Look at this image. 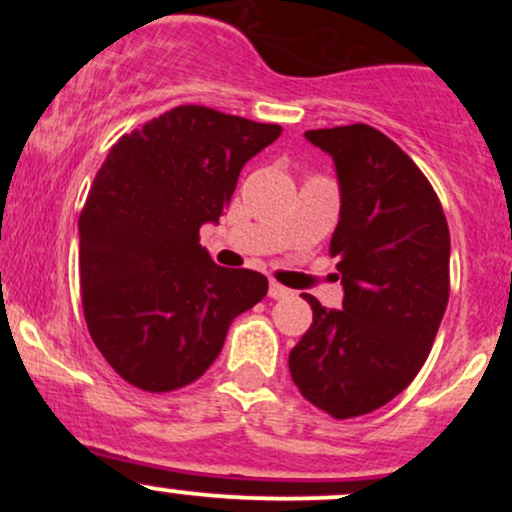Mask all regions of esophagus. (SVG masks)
I'll list each match as a JSON object with an SVG mask.
<instances>
[{
  "label": "esophagus",
  "instance_id": "34e87169",
  "mask_svg": "<svg viewBox=\"0 0 512 512\" xmlns=\"http://www.w3.org/2000/svg\"><path fill=\"white\" fill-rule=\"evenodd\" d=\"M289 296H291V289L276 284V281H269V298H289Z\"/></svg>",
  "mask_w": 512,
  "mask_h": 512
}]
</instances>
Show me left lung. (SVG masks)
<instances>
[{"label": "left lung", "mask_w": 512, "mask_h": 512, "mask_svg": "<svg viewBox=\"0 0 512 512\" xmlns=\"http://www.w3.org/2000/svg\"><path fill=\"white\" fill-rule=\"evenodd\" d=\"M334 158L342 211L330 243L342 310L305 293L313 325L291 349L301 395L334 419L385 407L431 354L450 296V231L436 190L370 125L310 129Z\"/></svg>", "instance_id": "8db88e82"}]
</instances>
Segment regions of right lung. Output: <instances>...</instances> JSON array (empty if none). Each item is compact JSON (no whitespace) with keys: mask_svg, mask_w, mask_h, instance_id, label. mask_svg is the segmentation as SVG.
<instances>
[{"mask_svg":"<svg viewBox=\"0 0 512 512\" xmlns=\"http://www.w3.org/2000/svg\"><path fill=\"white\" fill-rule=\"evenodd\" d=\"M279 134L178 105L110 149L79 216V281L88 334L129 385L195 383L231 322L267 296V276L219 267L199 228L219 221L240 170Z\"/></svg>","mask_w":512,"mask_h":512,"instance_id":"obj_1","label":"right lung"}]
</instances>
